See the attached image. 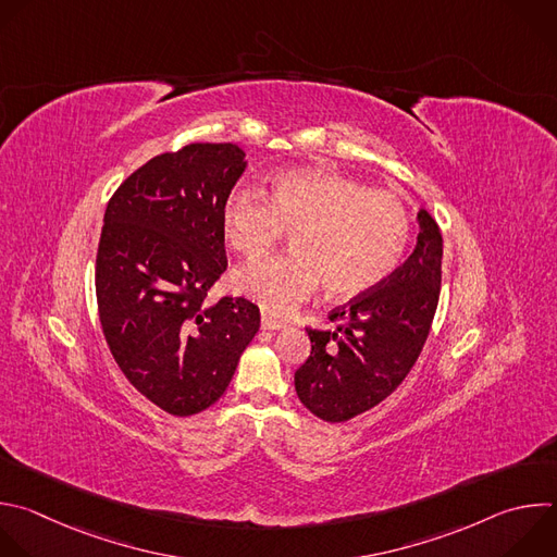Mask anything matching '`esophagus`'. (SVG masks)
<instances>
[{"instance_id": "1", "label": "esophagus", "mask_w": 557, "mask_h": 557, "mask_svg": "<svg viewBox=\"0 0 557 557\" xmlns=\"http://www.w3.org/2000/svg\"><path fill=\"white\" fill-rule=\"evenodd\" d=\"M262 330H282L284 325H286V321H282V319H277V317H273V314H267V312H262Z\"/></svg>"}]
</instances>
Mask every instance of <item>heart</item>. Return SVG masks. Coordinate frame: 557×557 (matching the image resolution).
Wrapping results in <instances>:
<instances>
[{"mask_svg": "<svg viewBox=\"0 0 557 557\" xmlns=\"http://www.w3.org/2000/svg\"><path fill=\"white\" fill-rule=\"evenodd\" d=\"M286 232L293 249L234 273V288L267 310L286 312L323 282L334 299L374 290L400 264L411 216L400 197L332 170H288L271 195L238 185L223 203V234L249 260L271 251Z\"/></svg>", "mask_w": 557, "mask_h": 557, "instance_id": "obj_1", "label": "heart"}]
</instances>
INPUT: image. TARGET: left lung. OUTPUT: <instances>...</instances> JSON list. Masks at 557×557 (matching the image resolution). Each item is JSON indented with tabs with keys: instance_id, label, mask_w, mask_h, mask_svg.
Masks as SVG:
<instances>
[{
	"instance_id": "left-lung-1",
	"label": "left lung",
	"mask_w": 557,
	"mask_h": 557,
	"mask_svg": "<svg viewBox=\"0 0 557 557\" xmlns=\"http://www.w3.org/2000/svg\"><path fill=\"white\" fill-rule=\"evenodd\" d=\"M409 260L374 290L330 310L336 330H312L295 372L301 405L325 422H347L392 396L416 364L437 310L444 240L426 210Z\"/></svg>"
}]
</instances>
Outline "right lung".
<instances>
[{"mask_svg":"<svg viewBox=\"0 0 557 557\" xmlns=\"http://www.w3.org/2000/svg\"><path fill=\"white\" fill-rule=\"evenodd\" d=\"M236 144H188L137 168L111 197L96 256L107 345L128 383L170 416L212 407L260 327L245 297L208 301L227 269L223 203Z\"/></svg>","mask_w":557,"mask_h":557,"instance_id":"1","label":"right lung"}]
</instances>
